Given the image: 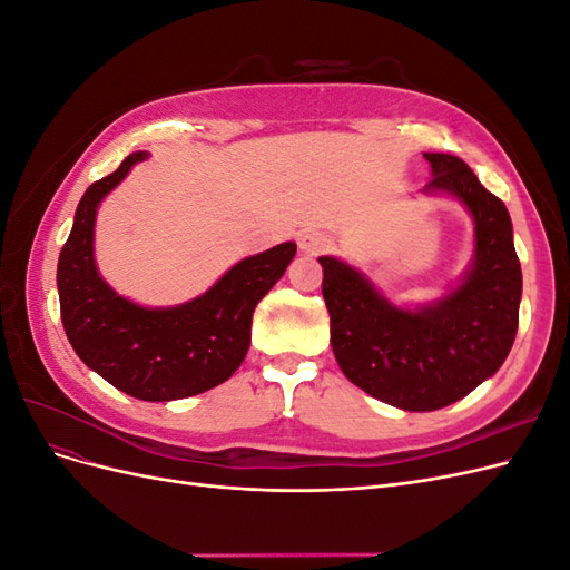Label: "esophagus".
I'll return each mask as SVG.
<instances>
[{"instance_id":"1","label":"esophagus","mask_w":570,"mask_h":570,"mask_svg":"<svg viewBox=\"0 0 570 570\" xmlns=\"http://www.w3.org/2000/svg\"><path fill=\"white\" fill-rule=\"evenodd\" d=\"M333 247V239L323 233H304L299 237V249L306 254H323Z\"/></svg>"}]
</instances>
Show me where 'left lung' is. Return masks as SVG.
Listing matches in <instances>:
<instances>
[{
    "instance_id": "obj_1",
    "label": "left lung",
    "mask_w": 570,
    "mask_h": 570,
    "mask_svg": "<svg viewBox=\"0 0 570 570\" xmlns=\"http://www.w3.org/2000/svg\"><path fill=\"white\" fill-rule=\"evenodd\" d=\"M433 170L423 193L452 195L473 218L475 256L461 283L438 302L402 308L364 273L321 256L331 344L342 373L375 400L435 411L492 377L519 331L523 275L504 202L454 154H423Z\"/></svg>"
}]
</instances>
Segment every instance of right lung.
I'll use <instances>...</instances> for the list:
<instances>
[{
    "label": "right lung",
    "instance_id": "1",
    "mask_svg": "<svg viewBox=\"0 0 570 570\" xmlns=\"http://www.w3.org/2000/svg\"><path fill=\"white\" fill-rule=\"evenodd\" d=\"M147 157L132 151L85 189L59 254L57 287L66 337L85 366L135 400L174 402L226 383L239 368L254 308L283 278L297 245L243 258L204 295L178 306L147 308L116 295L95 264V218L101 199Z\"/></svg>",
    "mask_w": 570,
    "mask_h": 570
}]
</instances>
